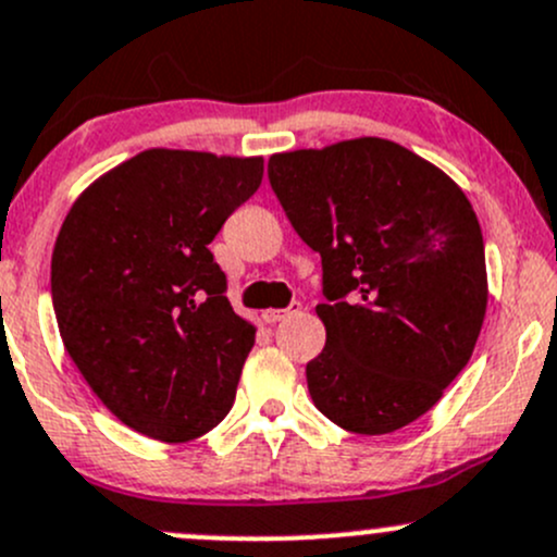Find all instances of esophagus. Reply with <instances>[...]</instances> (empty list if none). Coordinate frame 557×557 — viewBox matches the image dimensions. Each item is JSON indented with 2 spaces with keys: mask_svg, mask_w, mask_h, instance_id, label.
<instances>
[{
  "mask_svg": "<svg viewBox=\"0 0 557 557\" xmlns=\"http://www.w3.org/2000/svg\"><path fill=\"white\" fill-rule=\"evenodd\" d=\"M294 312H298V304H294V307H290V309H267V312H263L261 318H263V323L274 325V323H283V320L290 318V314H294Z\"/></svg>",
  "mask_w": 557,
  "mask_h": 557,
  "instance_id": "34e87169",
  "label": "esophagus"
}]
</instances>
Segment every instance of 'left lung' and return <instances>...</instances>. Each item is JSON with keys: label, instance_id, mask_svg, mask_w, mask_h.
<instances>
[{"label": "left lung", "instance_id": "obj_1", "mask_svg": "<svg viewBox=\"0 0 557 557\" xmlns=\"http://www.w3.org/2000/svg\"><path fill=\"white\" fill-rule=\"evenodd\" d=\"M298 237L323 259L314 406L357 435L424 417L470 362L485 307L483 234L450 175L386 138L269 157Z\"/></svg>", "mask_w": 557, "mask_h": 557}]
</instances>
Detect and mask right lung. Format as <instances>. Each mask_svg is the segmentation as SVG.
<instances>
[{
	"instance_id": "1",
	"label": "right lung",
	"mask_w": 557,
	"mask_h": 557,
	"mask_svg": "<svg viewBox=\"0 0 557 557\" xmlns=\"http://www.w3.org/2000/svg\"><path fill=\"white\" fill-rule=\"evenodd\" d=\"M263 157L146 149L69 208L50 285L63 347L122 424L186 443L230 413L256 325L208 245L261 184Z\"/></svg>"
}]
</instances>
